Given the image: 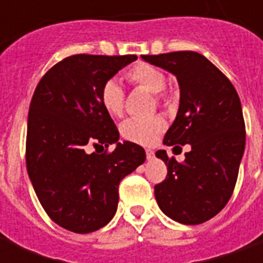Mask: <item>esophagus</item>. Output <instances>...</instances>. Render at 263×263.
Returning <instances> with one entry per match:
<instances>
[{"mask_svg":"<svg viewBox=\"0 0 263 263\" xmlns=\"http://www.w3.org/2000/svg\"><path fill=\"white\" fill-rule=\"evenodd\" d=\"M146 158H148V160L154 159V158H155L154 151H151V149H146Z\"/></svg>","mask_w":263,"mask_h":263,"instance_id":"obj_1","label":"esophagus"}]
</instances>
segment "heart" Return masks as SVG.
Masks as SVG:
<instances>
[{
    "mask_svg": "<svg viewBox=\"0 0 263 263\" xmlns=\"http://www.w3.org/2000/svg\"><path fill=\"white\" fill-rule=\"evenodd\" d=\"M126 80L135 87L154 94L158 104L166 103L165 74L163 71L149 63L139 62L134 65L125 73ZM100 101L103 108L111 117H121L125 107V92L117 80L109 79L103 84L100 90ZM166 122L159 117L146 120H128L121 126V134L129 142L149 146L165 131Z\"/></svg>",
    "mask_w": 263,
    "mask_h": 263,
    "instance_id": "heart-1",
    "label": "heart"
}]
</instances>
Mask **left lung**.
<instances>
[{"label": "left lung", "instance_id": "1", "mask_svg": "<svg viewBox=\"0 0 263 263\" xmlns=\"http://www.w3.org/2000/svg\"><path fill=\"white\" fill-rule=\"evenodd\" d=\"M151 65L176 76L180 105L163 143H190L184 162L156 156L167 166L166 179L155 186L160 210L172 220L197 226L226 207L238 179L245 149V122L235 87L203 54L192 50L142 54Z\"/></svg>", "mask_w": 263, "mask_h": 263}]
</instances>
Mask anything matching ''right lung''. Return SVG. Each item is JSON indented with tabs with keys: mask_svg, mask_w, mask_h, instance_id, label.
I'll return each instance as SVG.
<instances>
[{
	"mask_svg": "<svg viewBox=\"0 0 263 263\" xmlns=\"http://www.w3.org/2000/svg\"><path fill=\"white\" fill-rule=\"evenodd\" d=\"M137 54H73L45 73L28 114L26 169L46 214L69 231L107 226L118 205L120 182L146 155L120 132L103 108L100 90ZM111 143L114 151L108 152ZM96 152L89 154V149ZM97 147L105 148L98 154Z\"/></svg>",
	"mask_w": 263,
	"mask_h": 263,
	"instance_id": "obj_1",
	"label": "right lung"
}]
</instances>
